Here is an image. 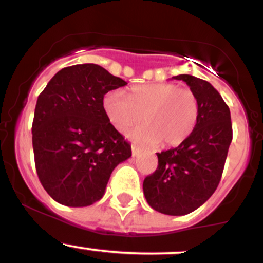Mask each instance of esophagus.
Wrapping results in <instances>:
<instances>
[{"mask_svg": "<svg viewBox=\"0 0 263 263\" xmlns=\"http://www.w3.org/2000/svg\"><path fill=\"white\" fill-rule=\"evenodd\" d=\"M141 153V151H140V148H138L137 146H135V144H132V156L134 157H136V156H138Z\"/></svg>", "mask_w": 263, "mask_h": 263, "instance_id": "obj_1", "label": "esophagus"}]
</instances>
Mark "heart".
<instances>
[{
    "label": "heart",
    "mask_w": 263,
    "mask_h": 263,
    "mask_svg": "<svg viewBox=\"0 0 263 263\" xmlns=\"http://www.w3.org/2000/svg\"><path fill=\"white\" fill-rule=\"evenodd\" d=\"M102 104L108 121L120 132H127L143 116L146 123L129 136L146 146L161 142L167 147L179 146L194 132L200 115L194 91L172 83L135 85L128 98L121 90H112Z\"/></svg>",
    "instance_id": "b5f03b06"
}]
</instances>
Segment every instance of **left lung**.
<instances>
[{
    "instance_id": "1",
    "label": "left lung",
    "mask_w": 263,
    "mask_h": 263,
    "mask_svg": "<svg viewBox=\"0 0 263 263\" xmlns=\"http://www.w3.org/2000/svg\"><path fill=\"white\" fill-rule=\"evenodd\" d=\"M185 81L199 100L200 115L194 132L176 148L157 153L158 167L143 180L151 208L165 215L192 213L214 194L221 179L232 140L229 106L210 83L193 75Z\"/></svg>"
}]
</instances>
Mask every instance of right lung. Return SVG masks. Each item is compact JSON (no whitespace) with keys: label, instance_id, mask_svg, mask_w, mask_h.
Returning a JSON list of instances; mask_svg holds the SVG:
<instances>
[{"label":"right lung","instance_id":"obj_1","mask_svg":"<svg viewBox=\"0 0 263 263\" xmlns=\"http://www.w3.org/2000/svg\"><path fill=\"white\" fill-rule=\"evenodd\" d=\"M96 64L66 66L38 96L32 125L35 170L45 192L66 206L100 200L111 173L132 155L108 121L104 96L126 85Z\"/></svg>","mask_w":263,"mask_h":263}]
</instances>
